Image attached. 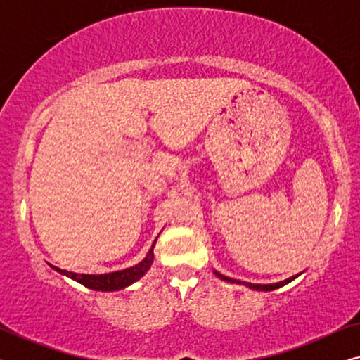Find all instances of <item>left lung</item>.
Listing matches in <instances>:
<instances>
[{"mask_svg":"<svg viewBox=\"0 0 360 360\" xmlns=\"http://www.w3.org/2000/svg\"><path fill=\"white\" fill-rule=\"evenodd\" d=\"M214 274L218 275L219 278L226 280V282H236V283H240L239 280H234V278L224 277V275H221V274H218V272H214ZM295 278H297V275H295V277H290V278H287V280H283V282L272 283V285H255V283H244V285H248V287H249V288H252V290H260V292H270V290H275V288H280V287H283V285L290 283V282H292V280H295Z\"/></svg>","mask_w":360,"mask_h":360,"instance_id":"obj_1","label":"left lung"}]
</instances>
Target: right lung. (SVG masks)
<instances>
[{"mask_svg":"<svg viewBox=\"0 0 360 360\" xmlns=\"http://www.w3.org/2000/svg\"><path fill=\"white\" fill-rule=\"evenodd\" d=\"M154 244L149 250V254L146 255V259L139 262L134 267L124 269V270H117V272H111V274H103V275H88V274H75V272H68V270H62L58 267H52L60 272L67 277H70L73 280H77L78 283L85 285V287L91 288V290H100V292H115V290H121L127 287V285L134 283L136 280H139L142 275H144L147 270L150 269L152 262H154Z\"/></svg>","mask_w":360,"mask_h":360,"instance_id":"obj_1","label":"right lung"}]
</instances>
